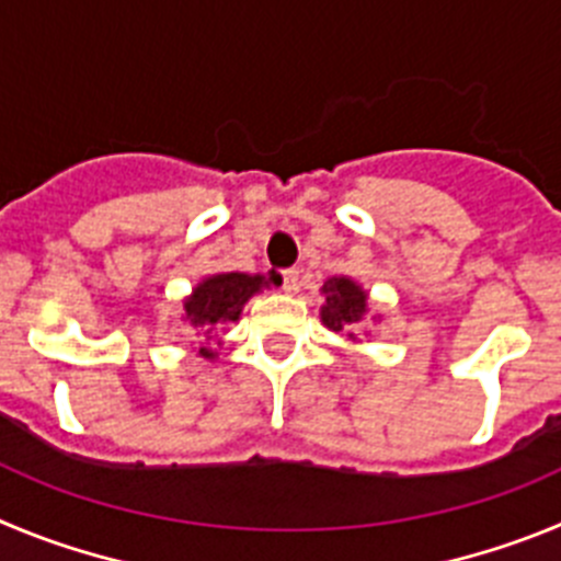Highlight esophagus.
Returning <instances> with one entry per match:
<instances>
[{
  "mask_svg": "<svg viewBox=\"0 0 561 561\" xmlns=\"http://www.w3.org/2000/svg\"><path fill=\"white\" fill-rule=\"evenodd\" d=\"M276 282H279L282 290L293 293V290H296V287H299V271H296V268L279 271V274H276Z\"/></svg>",
  "mask_w": 561,
  "mask_h": 561,
  "instance_id": "1",
  "label": "esophagus"
}]
</instances>
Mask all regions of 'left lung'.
<instances>
[{
	"mask_svg": "<svg viewBox=\"0 0 561 561\" xmlns=\"http://www.w3.org/2000/svg\"><path fill=\"white\" fill-rule=\"evenodd\" d=\"M327 305L321 307V321L330 330L341 332L343 327L357 324L366 312V293L355 285L352 279H330L324 285Z\"/></svg>",
	"mask_w": 561,
	"mask_h": 561,
	"instance_id": "1",
	"label": "left lung"
}]
</instances>
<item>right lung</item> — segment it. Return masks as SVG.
<instances>
[{"label":"right lung","mask_w":561,"mask_h":561,"mask_svg":"<svg viewBox=\"0 0 561 561\" xmlns=\"http://www.w3.org/2000/svg\"><path fill=\"white\" fill-rule=\"evenodd\" d=\"M265 285L262 276H249V274H218L209 276V279L201 282L193 290V296L184 301L186 321L211 341V330L224 321H237L240 312H243L245 301L254 296L260 287ZM204 357H215L211 350H201Z\"/></svg>","instance_id":"1"}]
</instances>
